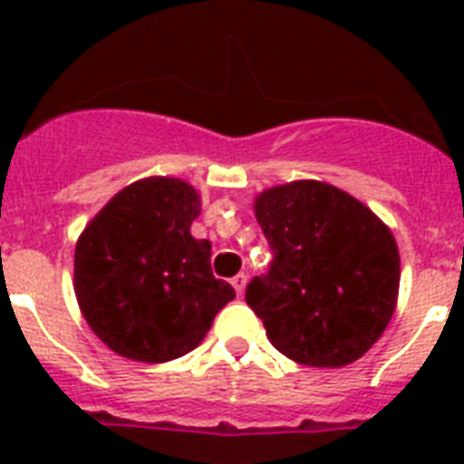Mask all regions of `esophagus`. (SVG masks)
I'll return each mask as SVG.
<instances>
[{
    "label": "esophagus",
    "mask_w": 464,
    "mask_h": 464,
    "mask_svg": "<svg viewBox=\"0 0 464 464\" xmlns=\"http://www.w3.org/2000/svg\"><path fill=\"white\" fill-rule=\"evenodd\" d=\"M231 284H233V289H236V294H238V296H243V291H246V284H247V276L240 272V275L233 276Z\"/></svg>",
    "instance_id": "esophagus-1"
}]
</instances>
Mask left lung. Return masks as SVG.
<instances>
[{"instance_id":"obj_1","label":"left lung","mask_w":464,"mask_h":464,"mask_svg":"<svg viewBox=\"0 0 464 464\" xmlns=\"http://www.w3.org/2000/svg\"><path fill=\"white\" fill-rule=\"evenodd\" d=\"M255 217L272 262L267 275L250 279L246 301L269 342L304 366L361 359L395 313L400 253L388 226L317 180L265 189Z\"/></svg>"}]
</instances>
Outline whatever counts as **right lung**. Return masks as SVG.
Instances as JSON below:
<instances>
[{
    "label": "right lung",
    "instance_id": "right-lung-1",
    "mask_svg": "<svg viewBox=\"0 0 464 464\" xmlns=\"http://www.w3.org/2000/svg\"><path fill=\"white\" fill-rule=\"evenodd\" d=\"M199 197L188 182L147 178L105 204L74 250L76 301L120 356L163 363L192 352L236 298L211 272V243L189 233Z\"/></svg>",
    "mask_w": 464,
    "mask_h": 464
}]
</instances>
